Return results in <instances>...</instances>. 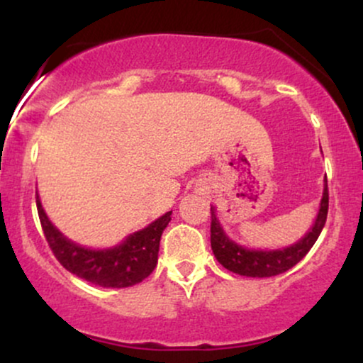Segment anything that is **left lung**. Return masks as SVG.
Wrapping results in <instances>:
<instances>
[{
  "label": "left lung",
  "instance_id": "8db88e82",
  "mask_svg": "<svg viewBox=\"0 0 363 363\" xmlns=\"http://www.w3.org/2000/svg\"><path fill=\"white\" fill-rule=\"evenodd\" d=\"M328 206V179H324V191L319 213L311 230L298 242L291 244L290 247L274 249V251H256V249H247L235 244L230 237L225 234L223 227L215 215V208L211 206V249H213L215 257L218 259L220 264L227 268L228 272L252 278L277 277V274L294 268L311 251V247L318 240L320 230H323L324 223H326Z\"/></svg>",
  "mask_w": 363,
  "mask_h": 363
}]
</instances>
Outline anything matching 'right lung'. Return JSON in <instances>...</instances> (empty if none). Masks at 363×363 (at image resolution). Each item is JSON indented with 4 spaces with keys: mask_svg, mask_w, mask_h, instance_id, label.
<instances>
[{
    "mask_svg": "<svg viewBox=\"0 0 363 363\" xmlns=\"http://www.w3.org/2000/svg\"><path fill=\"white\" fill-rule=\"evenodd\" d=\"M35 203L45 240L56 259L69 273L104 289L133 286L143 281L155 269L162 232L169 225L172 215V211H167L143 230L128 235L126 240L114 247L89 249L68 240L54 227L40 205L39 194Z\"/></svg>",
    "mask_w": 363,
    "mask_h": 363,
    "instance_id": "add662e5",
    "label": "right lung"
}]
</instances>
